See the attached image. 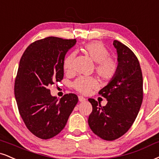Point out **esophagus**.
<instances>
[{
    "label": "esophagus",
    "mask_w": 159,
    "mask_h": 159,
    "mask_svg": "<svg viewBox=\"0 0 159 159\" xmlns=\"http://www.w3.org/2000/svg\"><path fill=\"white\" fill-rule=\"evenodd\" d=\"M78 100H79V101H81V102H84V101H85L87 99H86L84 96H82V95H78Z\"/></svg>",
    "instance_id": "1"
}]
</instances>
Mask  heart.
I'll return each instance as SVG.
<instances>
[{
	"mask_svg": "<svg viewBox=\"0 0 159 159\" xmlns=\"http://www.w3.org/2000/svg\"><path fill=\"white\" fill-rule=\"evenodd\" d=\"M84 51L95 63V72L104 81L112 79L117 70V64L113 58H110V51L102 43L93 41L87 43L84 47ZM75 53L72 52L64 58L63 66L66 71H70L72 67V61ZM98 84L96 78L89 76H80L75 80L72 87L81 93H89Z\"/></svg>",
	"mask_w": 159,
	"mask_h": 159,
	"instance_id": "obj_1",
	"label": "heart"
}]
</instances>
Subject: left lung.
<instances>
[{"label":"left lung","mask_w":159,"mask_h":159,"mask_svg":"<svg viewBox=\"0 0 159 159\" xmlns=\"http://www.w3.org/2000/svg\"><path fill=\"white\" fill-rule=\"evenodd\" d=\"M118 66L116 74L98 94L107 100L106 106L93 98L88 101L93 111L88 118L92 131L101 139L113 141L133 125L143 100V78L140 64L130 49L115 40Z\"/></svg>","instance_id":"left-lung-1"}]
</instances>
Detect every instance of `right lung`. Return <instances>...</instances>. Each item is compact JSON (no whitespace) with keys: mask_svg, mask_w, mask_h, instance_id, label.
Instances as JSON below:
<instances>
[{"mask_svg":"<svg viewBox=\"0 0 159 159\" xmlns=\"http://www.w3.org/2000/svg\"><path fill=\"white\" fill-rule=\"evenodd\" d=\"M75 43V39L45 38L31 43L20 58L15 81V99L25 125L40 139L58 135L78 101L73 93L60 99L52 96L48 88L63 79L65 55Z\"/></svg>","mask_w":159,"mask_h":159,"instance_id":"obj_1","label":"right lung"}]
</instances>
